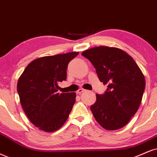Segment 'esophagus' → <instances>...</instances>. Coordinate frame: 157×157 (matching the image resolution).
<instances>
[{
  "mask_svg": "<svg viewBox=\"0 0 157 157\" xmlns=\"http://www.w3.org/2000/svg\"><path fill=\"white\" fill-rule=\"evenodd\" d=\"M83 91H85V89H83V88H79L78 90L77 91V94H80L81 93H82Z\"/></svg>",
  "mask_w": 157,
  "mask_h": 157,
  "instance_id": "1",
  "label": "esophagus"
}]
</instances>
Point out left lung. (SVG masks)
Segmentation results:
<instances>
[{
  "label": "left lung",
  "mask_w": 157,
  "mask_h": 157,
  "mask_svg": "<svg viewBox=\"0 0 157 157\" xmlns=\"http://www.w3.org/2000/svg\"><path fill=\"white\" fill-rule=\"evenodd\" d=\"M91 62L99 77L107 84L103 94H97L90 109L104 129L124 127L140 105L145 87L143 74L131 56L121 49L97 47L82 52Z\"/></svg>",
  "instance_id": "left-lung-1"
}]
</instances>
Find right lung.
<instances>
[{
	"label": "right lung",
	"mask_w": 157,
	"mask_h": 157,
	"mask_svg": "<svg viewBox=\"0 0 157 157\" xmlns=\"http://www.w3.org/2000/svg\"><path fill=\"white\" fill-rule=\"evenodd\" d=\"M79 52L44 56L31 61L17 82L25 113L39 129L52 132L67 121L76 100L75 93H58L67 79L68 64Z\"/></svg>",
	"instance_id": "right-lung-1"
}]
</instances>
